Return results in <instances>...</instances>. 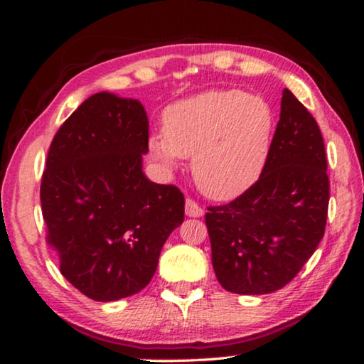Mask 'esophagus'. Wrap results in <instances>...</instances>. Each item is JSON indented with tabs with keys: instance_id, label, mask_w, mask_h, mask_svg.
I'll list each match as a JSON object with an SVG mask.
<instances>
[{
	"instance_id": "obj_1",
	"label": "esophagus",
	"mask_w": 364,
	"mask_h": 364,
	"mask_svg": "<svg viewBox=\"0 0 364 364\" xmlns=\"http://www.w3.org/2000/svg\"><path fill=\"white\" fill-rule=\"evenodd\" d=\"M186 213L188 217H202L203 208L193 200V198H187L186 200Z\"/></svg>"
}]
</instances>
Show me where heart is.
Here are the masks:
<instances>
[{"mask_svg": "<svg viewBox=\"0 0 364 364\" xmlns=\"http://www.w3.org/2000/svg\"><path fill=\"white\" fill-rule=\"evenodd\" d=\"M164 134L151 137V151L173 167L192 156V173L207 197L240 196L265 171L275 132V111L260 96L240 89H212L166 107Z\"/></svg>", "mask_w": 364, "mask_h": 364, "instance_id": "b5f03b06", "label": "heart"}]
</instances>
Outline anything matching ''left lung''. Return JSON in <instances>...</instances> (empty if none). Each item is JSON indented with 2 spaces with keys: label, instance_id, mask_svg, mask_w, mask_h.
Returning <instances> with one entry per match:
<instances>
[{
  "label": "left lung",
  "instance_id": "obj_1",
  "mask_svg": "<svg viewBox=\"0 0 364 364\" xmlns=\"http://www.w3.org/2000/svg\"><path fill=\"white\" fill-rule=\"evenodd\" d=\"M320 127L283 89L265 171L223 205L207 207L215 277L227 291L265 295L298 275L325 235L330 178Z\"/></svg>",
  "mask_w": 364,
  "mask_h": 364
}]
</instances>
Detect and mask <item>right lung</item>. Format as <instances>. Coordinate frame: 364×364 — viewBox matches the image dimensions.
Wrapping results in <instances>:
<instances>
[{
	"label": "right lung",
	"instance_id": "right-lung-1",
	"mask_svg": "<svg viewBox=\"0 0 364 364\" xmlns=\"http://www.w3.org/2000/svg\"><path fill=\"white\" fill-rule=\"evenodd\" d=\"M147 151L142 104L109 92L86 99L49 147L39 191L46 242L63 277L96 301L146 288L183 222L181 188L144 176Z\"/></svg>",
	"mask_w": 364,
	"mask_h": 364
}]
</instances>
